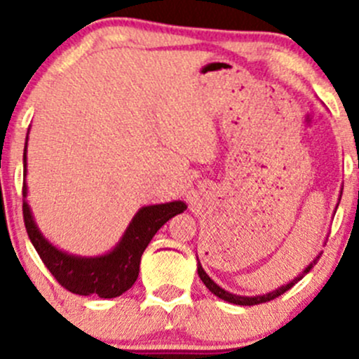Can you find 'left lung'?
Instances as JSON below:
<instances>
[{"instance_id": "obj_1", "label": "left lung", "mask_w": 359, "mask_h": 359, "mask_svg": "<svg viewBox=\"0 0 359 359\" xmlns=\"http://www.w3.org/2000/svg\"><path fill=\"white\" fill-rule=\"evenodd\" d=\"M318 259H320V257H318ZM318 259H316V260H318ZM316 260H314V264H316ZM314 264H311V266H307V267H306V271H304V273H302V276H304V274H306V273H309L311 267H313ZM198 274H200V278H201L203 283H205V287L208 288V290L212 292L213 295L220 297V299L227 300V302H231V304H238V306H257V304L269 302V300H274V299H278V297H280V295H283L285 292L290 290V288L293 287V285L297 283V281L302 280V276H297L295 280L290 281V283H288V285H285V287L278 288V290H274V292H271V293H266V295H257V297H241V295H234V293L226 292V290H224V288H220L219 285L213 283V281L210 280V278H208V274H206L205 271H203V267H201V264H200V262H198Z\"/></svg>"}]
</instances>
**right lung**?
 <instances>
[{"mask_svg": "<svg viewBox=\"0 0 359 359\" xmlns=\"http://www.w3.org/2000/svg\"><path fill=\"white\" fill-rule=\"evenodd\" d=\"M25 172V149H24ZM22 194H27L25 184ZM186 210V203L173 201L165 205L144 206L133 217L125 236L111 253L95 259L67 255L48 243L36 227L27 203H22L24 224L31 243L34 245L39 259L52 273V276L69 292L76 295H97L100 299H112L125 293L139 276L140 257L159 227L177 213Z\"/></svg>", "mask_w": 359, "mask_h": 359, "instance_id": "add662e5", "label": "right lung"}]
</instances>
